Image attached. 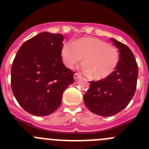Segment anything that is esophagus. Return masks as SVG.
I'll use <instances>...</instances> for the list:
<instances>
[{"mask_svg": "<svg viewBox=\"0 0 149 149\" xmlns=\"http://www.w3.org/2000/svg\"><path fill=\"white\" fill-rule=\"evenodd\" d=\"M80 78H81V75H79L78 74H77V73L74 74V79L75 81H77V80Z\"/></svg>", "mask_w": 149, "mask_h": 149, "instance_id": "34e87169", "label": "esophagus"}]
</instances>
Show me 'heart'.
<instances>
[{
    "label": "heart",
    "mask_w": 149,
    "mask_h": 149,
    "mask_svg": "<svg viewBox=\"0 0 149 149\" xmlns=\"http://www.w3.org/2000/svg\"><path fill=\"white\" fill-rule=\"evenodd\" d=\"M84 56L85 62L80 65L79 70L96 79L110 75L119 63L116 48L103 40L94 37H84L74 42H66L61 48V58L68 68H72Z\"/></svg>",
    "instance_id": "1"
}]
</instances>
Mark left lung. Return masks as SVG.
Returning <instances> with one entry per match:
<instances>
[{
    "label": "left lung",
    "instance_id": "8db88e82",
    "mask_svg": "<svg viewBox=\"0 0 149 149\" xmlns=\"http://www.w3.org/2000/svg\"><path fill=\"white\" fill-rule=\"evenodd\" d=\"M111 40L119 51L116 70L104 79L90 81L84 96L86 107L101 116H111L125 108L134 97L138 77L137 63L131 49L113 38Z\"/></svg>",
    "mask_w": 149,
    "mask_h": 149
}]
</instances>
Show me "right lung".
Segmentation results:
<instances>
[{
	"instance_id": "right-lung-1",
	"label": "right lung",
	"mask_w": 149,
	"mask_h": 149,
	"mask_svg": "<svg viewBox=\"0 0 149 149\" xmlns=\"http://www.w3.org/2000/svg\"><path fill=\"white\" fill-rule=\"evenodd\" d=\"M63 39L60 33H40L21 46L13 60L12 90L22 108L32 115L54 113L63 92L74 83V73L62 61Z\"/></svg>"
}]
</instances>
